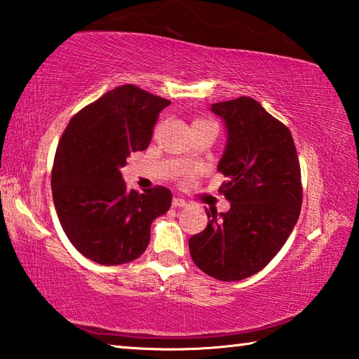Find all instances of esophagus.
<instances>
[{
    "instance_id": "obj_1",
    "label": "esophagus",
    "mask_w": 359,
    "mask_h": 359,
    "mask_svg": "<svg viewBox=\"0 0 359 359\" xmlns=\"http://www.w3.org/2000/svg\"><path fill=\"white\" fill-rule=\"evenodd\" d=\"M172 206H173V208H184V206H187V201L180 198V197H175V198L172 200Z\"/></svg>"
}]
</instances>
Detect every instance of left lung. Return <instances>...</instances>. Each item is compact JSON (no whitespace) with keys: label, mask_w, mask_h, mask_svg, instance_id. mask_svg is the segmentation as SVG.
Here are the masks:
<instances>
[{"label":"left lung","mask_w":359,"mask_h":359,"mask_svg":"<svg viewBox=\"0 0 359 359\" xmlns=\"http://www.w3.org/2000/svg\"><path fill=\"white\" fill-rule=\"evenodd\" d=\"M225 125L217 170L228 212L206 209L208 226L189 239L200 270L220 281L258 273L292 233L302 208L300 165L292 136L258 101L241 97L211 104Z\"/></svg>","instance_id":"8db88e82"}]
</instances>
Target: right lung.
I'll return each instance as SVG.
<instances>
[{
  "instance_id": "right-lung-1",
  "label": "right lung",
  "mask_w": 359,
  "mask_h": 359,
  "mask_svg": "<svg viewBox=\"0 0 359 359\" xmlns=\"http://www.w3.org/2000/svg\"><path fill=\"white\" fill-rule=\"evenodd\" d=\"M170 101L126 84L74 116L59 140L51 191L57 217L78 252L101 266L137 259L154 219L172 206L167 187L128 191L120 168L150 145Z\"/></svg>"
}]
</instances>
